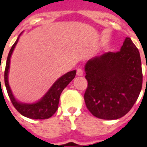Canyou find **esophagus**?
<instances>
[{"label":"esophagus","mask_w":147,"mask_h":147,"mask_svg":"<svg viewBox=\"0 0 147 147\" xmlns=\"http://www.w3.org/2000/svg\"><path fill=\"white\" fill-rule=\"evenodd\" d=\"M77 76H83V71L82 69H77Z\"/></svg>","instance_id":"esophagus-1"}]
</instances>
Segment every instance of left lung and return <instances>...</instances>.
Wrapping results in <instances>:
<instances>
[{"label": "left lung", "instance_id": "8db88e82", "mask_svg": "<svg viewBox=\"0 0 147 147\" xmlns=\"http://www.w3.org/2000/svg\"><path fill=\"white\" fill-rule=\"evenodd\" d=\"M88 88L84 99L94 117L117 120L130 111L143 84L141 59L137 47L126 37L117 53H105L85 65Z\"/></svg>", "mask_w": 147, "mask_h": 147}]
</instances>
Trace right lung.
<instances>
[{"mask_svg":"<svg viewBox=\"0 0 147 147\" xmlns=\"http://www.w3.org/2000/svg\"><path fill=\"white\" fill-rule=\"evenodd\" d=\"M21 34L22 33L20 34L14 44L12 46L8 54L7 59L5 71H4V82H5L6 88H7V94L13 105L17 110V111L20 112L23 116L30 119H36V120L48 119L53 116L57 111L61 93L64 90L65 88L73 80V78L76 75V71L73 70V71H69L58 78L57 80L53 83V85L51 86L50 88L48 90V92L36 102L23 103L17 100L14 95L13 94L12 91L9 85L8 74L10 70V58Z\"/></svg>","mask_w":147,"mask_h":147,"instance_id":"1","label":"right lung"}]
</instances>
